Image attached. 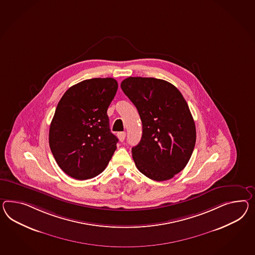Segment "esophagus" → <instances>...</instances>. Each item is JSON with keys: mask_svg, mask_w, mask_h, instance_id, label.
Returning a JSON list of instances; mask_svg holds the SVG:
<instances>
[{"mask_svg": "<svg viewBox=\"0 0 255 255\" xmlns=\"http://www.w3.org/2000/svg\"><path fill=\"white\" fill-rule=\"evenodd\" d=\"M118 137L121 142L124 141L125 138H126V132H119L118 133Z\"/></svg>", "mask_w": 255, "mask_h": 255, "instance_id": "34e87169", "label": "esophagus"}]
</instances>
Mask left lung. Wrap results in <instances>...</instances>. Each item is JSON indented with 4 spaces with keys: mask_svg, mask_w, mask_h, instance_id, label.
Instances as JSON below:
<instances>
[{
    "mask_svg": "<svg viewBox=\"0 0 255 255\" xmlns=\"http://www.w3.org/2000/svg\"><path fill=\"white\" fill-rule=\"evenodd\" d=\"M121 89L142 122L141 139L132 148L137 169L152 180H168L185 168L194 150L196 128L189 105L163 79L129 77Z\"/></svg>",
    "mask_w": 255,
    "mask_h": 255,
    "instance_id": "1",
    "label": "left lung"
}]
</instances>
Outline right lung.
Instances as JSON below:
<instances>
[{"mask_svg": "<svg viewBox=\"0 0 255 255\" xmlns=\"http://www.w3.org/2000/svg\"><path fill=\"white\" fill-rule=\"evenodd\" d=\"M112 78L86 79L59 101L49 131V144L60 168L84 180L101 174L117 150L107 109L118 91Z\"/></svg>", "mask_w": 255, "mask_h": 255, "instance_id": "obj_1", "label": "right lung"}]
</instances>
